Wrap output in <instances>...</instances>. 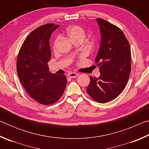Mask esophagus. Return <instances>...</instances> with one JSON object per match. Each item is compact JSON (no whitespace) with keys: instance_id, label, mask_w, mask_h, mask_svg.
<instances>
[{"instance_id":"obj_1","label":"esophagus","mask_w":149,"mask_h":149,"mask_svg":"<svg viewBox=\"0 0 149 149\" xmlns=\"http://www.w3.org/2000/svg\"><path fill=\"white\" fill-rule=\"evenodd\" d=\"M79 74H77V73H75V72H71L70 73V74H68V76L69 77H72V78H75L76 77H77Z\"/></svg>"}]
</instances>
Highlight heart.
I'll return each instance as SVG.
<instances>
[{"label":"heart","mask_w":149,"mask_h":149,"mask_svg":"<svg viewBox=\"0 0 149 149\" xmlns=\"http://www.w3.org/2000/svg\"><path fill=\"white\" fill-rule=\"evenodd\" d=\"M65 34L68 37H70L73 41H83L85 37V31L81 26H77V25H74L68 27L65 29ZM58 37L54 39L53 43H52V47L55 49L57 45Z\"/></svg>","instance_id":"obj_1"}]
</instances>
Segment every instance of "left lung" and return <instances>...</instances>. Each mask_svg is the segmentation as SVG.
I'll use <instances>...</instances> for the list:
<instances>
[{
	"label": "left lung",
	"mask_w": 149,
	"mask_h": 149,
	"mask_svg": "<svg viewBox=\"0 0 149 149\" xmlns=\"http://www.w3.org/2000/svg\"><path fill=\"white\" fill-rule=\"evenodd\" d=\"M101 41L95 58L100 75L90 76L87 92L99 103L116 98L127 85L131 72V50L129 42L119 27L106 20L97 18Z\"/></svg>",
	"instance_id": "obj_1"
}]
</instances>
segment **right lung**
Returning <instances> with one entry per match:
<instances>
[{
  "label": "right lung",
  "instance_id": "obj_1",
  "mask_svg": "<svg viewBox=\"0 0 149 149\" xmlns=\"http://www.w3.org/2000/svg\"><path fill=\"white\" fill-rule=\"evenodd\" d=\"M58 25L47 24L33 30L25 39L17 58L18 77L35 101L50 105L58 101L67 84L64 74H51L48 62L51 58L50 35Z\"/></svg>",
  "mask_w": 149,
  "mask_h": 149
}]
</instances>
